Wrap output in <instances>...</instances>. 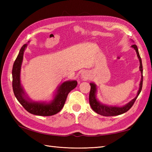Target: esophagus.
I'll return each instance as SVG.
<instances>
[{
	"mask_svg": "<svg viewBox=\"0 0 152 152\" xmlns=\"http://www.w3.org/2000/svg\"><path fill=\"white\" fill-rule=\"evenodd\" d=\"M82 78L83 79V80H87L88 79V76H87V74H86V73H82Z\"/></svg>",
	"mask_w": 152,
	"mask_h": 152,
	"instance_id": "obj_1",
	"label": "esophagus"
}]
</instances>
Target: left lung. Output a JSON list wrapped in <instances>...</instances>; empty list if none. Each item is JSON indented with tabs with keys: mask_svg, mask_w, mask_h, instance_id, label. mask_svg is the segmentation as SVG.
I'll return each mask as SVG.
<instances>
[{
	"mask_svg": "<svg viewBox=\"0 0 152 152\" xmlns=\"http://www.w3.org/2000/svg\"><path fill=\"white\" fill-rule=\"evenodd\" d=\"M134 49L136 50L137 56L139 59L140 61V70L141 71L142 74V78L140 83V88L138 91V94L136 97L133 99L131 102L128 103L125 106H123V107H117V106H108L104 104H101L97 100H96L95 97V93H96V86L95 84L93 83H90V86H91V89H90L89 92V104L91 106V108L94 110L96 113L97 114L104 115V116H114V115H118L124 114V113L127 112L129 110L134 103L136 101L138 96L139 95L140 93L141 92L142 88V82H143V69H142V59L140 58V56L138 53V50L137 45H132L131 46Z\"/></svg>",
	"mask_w": 152,
	"mask_h": 152,
	"instance_id": "left-lung-1",
	"label": "left lung"
}]
</instances>
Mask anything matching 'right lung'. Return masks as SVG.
I'll return each mask as SVG.
<instances>
[{
  "mask_svg": "<svg viewBox=\"0 0 152 152\" xmlns=\"http://www.w3.org/2000/svg\"><path fill=\"white\" fill-rule=\"evenodd\" d=\"M27 47L24 44L21 48L12 68V88L16 99L27 112L32 114L50 116L57 114L63 108L68 94L76 88V81L64 82L58 89L54 99L50 103L30 102L25 98V93L20 83V69L23 52Z\"/></svg>",
  "mask_w": 152,
  "mask_h": 152,
  "instance_id": "add662e5",
  "label": "right lung"
}]
</instances>
